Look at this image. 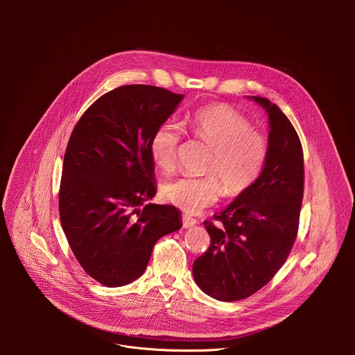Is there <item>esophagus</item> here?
I'll return each instance as SVG.
<instances>
[{"label": "esophagus", "mask_w": 355, "mask_h": 355, "mask_svg": "<svg viewBox=\"0 0 355 355\" xmlns=\"http://www.w3.org/2000/svg\"><path fill=\"white\" fill-rule=\"evenodd\" d=\"M196 223H198V222H196L195 218H192V216H189V215H187V214L182 215V225H184V227H192V226H195Z\"/></svg>", "instance_id": "34e87169"}]
</instances>
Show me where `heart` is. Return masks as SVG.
I'll list each match as a JSON object with an SVG mask.
<instances>
[{
    "instance_id": "b5f03b06",
    "label": "heart",
    "mask_w": 355,
    "mask_h": 355,
    "mask_svg": "<svg viewBox=\"0 0 355 355\" xmlns=\"http://www.w3.org/2000/svg\"><path fill=\"white\" fill-rule=\"evenodd\" d=\"M191 132L214 147L208 162L211 174L204 177L181 175L166 181L163 196L188 212H199L225 193L239 195L260 177L267 159V140L250 121L229 105H209L187 118ZM181 126L168 119L160 123L148 141L153 163L163 173L174 170Z\"/></svg>"
}]
</instances>
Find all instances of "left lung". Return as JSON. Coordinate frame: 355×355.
<instances>
[{
    "instance_id": "left-lung-1",
    "label": "left lung",
    "mask_w": 355,
    "mask_h": 355,
    "mask_svg": "<svg viewBox=\"0 0 355 355\" xmlns=\"http://www.w3.org/2000/svg\"><path fill=\"white\" fill-rule=\"evenodd\" d=\"M251 98L268 114L264 168L225 211L204 222L211 244L192 267L198 286L223 302L256 293L285 264L303 198V151L295 128L270 99Z\"/></svg>"
}]
</instances>
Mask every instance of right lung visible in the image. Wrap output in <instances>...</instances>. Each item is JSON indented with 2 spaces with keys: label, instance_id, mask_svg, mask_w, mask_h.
Segmentation results:
<instances>
[{
  "label": "right lung",
  "instance_id": "add662e5",
  "mask_svg": "<svg viewBox=\"0 0 355 355\" xmlns=\"http://www.w3.org/2000/svg\"><path fill=\"white\" fill-rule=\"evenodd\" d=\"M184 98L153 85H122L83 114L70 136L59 191L60 222L83 270L110 288L146 270L156 241L182 226L156 195L148 141Z\"/></svg>",
  "mask_w": 355,
  "mask_h": 355
}]
</instances>
